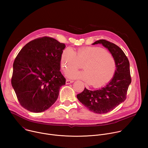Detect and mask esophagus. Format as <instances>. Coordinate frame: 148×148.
Segmentation results:
<instances>
[{
    "label": "esophagus",
    "mask_w": 148,
    "mask_h": 148,
    "mask_svg": "<svg viewBox=\"0 0 148 148\" xmlns=\"http://www.w3.org/2000/svg\"><path fill=\"white\" fill-rule=\"evenodd\" d=\"M73 82V80H70V79H67L66 80V84H71Z\"/></svg>",
    "instance_id": "obj_1"
}]
</instances>
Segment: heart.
I'll return each mask as SVG.
<instances>
[{
  "label": "heart",
  "instance_id": "heart-1",
  "mask_svg": "<svg viewBox=\"0 0 148 148\" xmlns=\"http://www.w3.org/2000/svg\"><path fill=\"white\" fill-rule=\"evenodd\" d=\"M61 67L64 72L69 69H76L83 63L84 70H70L66 76L71 79H80L94 87H99L108 82L113 77L116 69L112 56L101 53V50L95 47H87L76 52L71 47L62 51L60 58Z\"/></svg>",
  "mask_w": 148,
  "mask_h": 148
}]
</instances>
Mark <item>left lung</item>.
<instances>
[{"label":"left lung","instance_id":"8db88e82","mask_svg":"<svg viewBox=\"0 0 148 148\" xmlns=\"http://www.w3.org/2000/svg\"><path fill=\"white\" fill-rule=\"evenodd\" d=\"M97 44H101L112 54L116 64L115 74L105 86L96 90L85 88L77 97L90 111L102 114L112 111L126 99L131 77L128 58L121 48L103 39L97 40L92 45Z\"/></svg>","mask_w":148,"mask_h":148}]
</instances>
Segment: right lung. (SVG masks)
Here are the masks:
<instances>
[{"mask_svg":"<svg viewBox=\"0 0 148 148\" xmlns=\"http://www.w3.org/2000/svg\"><path fill=\"white\" fill-rule=\"evenodd\" d=\"M64 43L50 37L34 39L18 53L13 62L12 85L24 108L33 112L49 109L66 84L60 72Z\"/></svg>","mask_w":148,"mask_h":148,"instance_id":"add662e5","label":"right lung"}]
</instances>
